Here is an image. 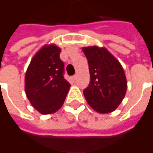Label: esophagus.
I'll return each mask as SVG.
<instances>
[{
    "label": "esophagus",
    "instance_id": "obj_1",
    "mask_svg": "<svg viewBox=\"0 0 153 153\" xmlns=\"http://www.w3.org/2000/svg\"><path fill=\"white\" fill-rule=\"evenodd\" d=\"M76 79H77V75H76V74H74V76H72V79H73L74 81H75V80H76Z\"/></svg>",
    "mask_w": 153,
    "mask_h": 153
}]
</instances>
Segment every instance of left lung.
Listing matches in <instances>:
<instances>
[{"label":"left lung","instance_id":"8db88e82","mask_svg":"<svg viewBox=\"0 0 153 153\" xmlns=\"http://www.w3.org/2000/svg\"><path fill=\"white\" fill-rule=\"evenodd\" d=\"M89 64L91 82L83 91L90 106L100 114L114 111L125 98L127 81L119 61L105 48H82Z\"/></svg>","mask_w":153,"mask_h":153}]
</instances>
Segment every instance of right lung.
Segmentation results:
<instances>
[{
  "instance_id": "add662e5",
  "label": "right lung",
  "mask_w": 153,
  "mask_h": 153,
  "mask_svg": "<svg viewBox=\"0 0 153 153\" xmlns=\"http://www.w3.org/2000/svg\"><path fill=\"white\" fill-rule=\"evenodd\" d=\"M61 49L46 44L33 56L25 74V89L31 104L42 114H51L62 107L71 87L64 79Z\"/></svg>"
}]
</instances>
